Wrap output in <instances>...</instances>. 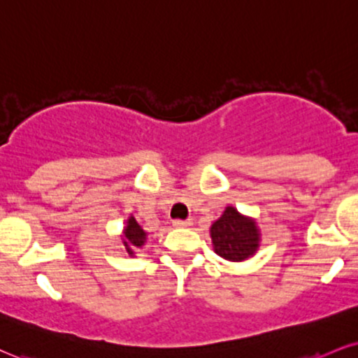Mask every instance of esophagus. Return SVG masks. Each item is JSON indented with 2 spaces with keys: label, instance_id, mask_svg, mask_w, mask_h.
Returning <instances> with one entry per match:
<instances>
[{
  "label": "esophagus",
  "instance_id": "obj_1",
  "mask_svg": "<svg viewBox=\"0 0 358 358\" xmlns=\"http://www.w3.org/2000/svg\"><path fill=\"white\" fill-rule=\"evenodd\" d=\"M190 225H192L190 220H173V227L176 228H187Z\"/></svg>",
  "mask_w": 358,
  "mask_h": 358
}]
</instances>
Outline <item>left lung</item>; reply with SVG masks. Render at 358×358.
Returning a JSON list of instances; mask_svg holds the SVG:
<instances>
[{
	"label": "left lung",
	"mask_w": 358,
	"mask_h": 358,
	"mask_svg": "<svg viewBox=\"0 0 358 358\" xmlns=\"http://www.w3.org/2000/svg\"><path fill=\"white\" fill-rule=\"evenodd\" d=\"M213 248L222 258L242 262L252 257L258 248V228L255 222L245 218L234 206L227 210L212 225Z\"/></svg>",
	"instance_id": "1"
}]
</instances>
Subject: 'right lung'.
I'll use <instances>...</instances> for the list:
<instances>
[{"label":"right lung","mask_w":358,"mask_h":358,"mask_svg":"<svg viewBox=\"0 0 358 358\" xmlns=\"http://www.w3.org/2000/svg\"><path fill=\"white\" fill-rule=\"evenodd\" d=\"M146 242V234L143 228L138 225L136 220L130 217V220L127 223V228H124V236H123V245L124 250L128 252V255H133L135 253V248L141 247Z\"/></svg>","instance_id":"obj_1"}]
</instances>
